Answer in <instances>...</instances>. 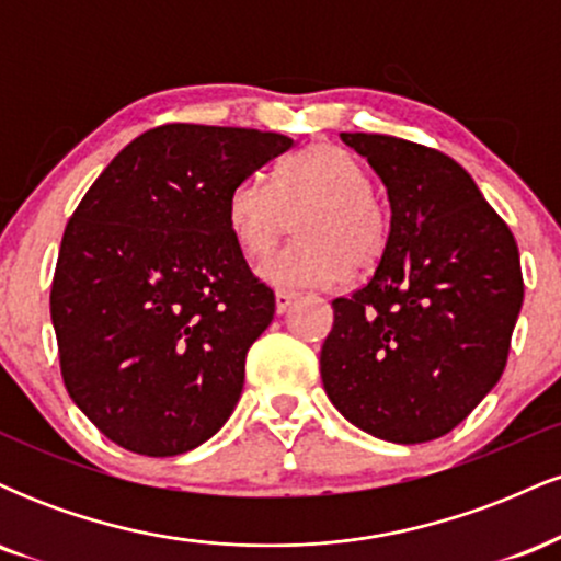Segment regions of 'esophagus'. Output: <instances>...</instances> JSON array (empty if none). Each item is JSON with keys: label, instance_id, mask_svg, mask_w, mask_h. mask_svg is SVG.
<instances>
[{"label": "esophagus", "instance_id": "34e87169", "mask_svg": "<svg viewBox=\"0 0 561 561\" xmlns=\"http://www.w3.org/2000/svg\"><path fill=\"white\" fill-rule=\"evenodd\" d=\"M295 300H298V293H289V289H276V313H285Z\"/></svg>", "mask_w": 561, "mask_h": 561}]
</instances>
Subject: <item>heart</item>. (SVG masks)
Wrapping results in <instances>:
<instances>
[{
  "label": "heart",
  "instance_id": "b5f03b06",
  "mask_svg": "<svg viewBox=\"0 0 561 561\" xmlns=\"http://www.w3.org/2000/svg\"><path fill=\"white\" fill-rule=\"evenodd\" d=\"M295 218L298 240L261 263L276 287H330L369 272L388 248V214L371 192L369 171L343 147L319 141L282 160L272 186L240 179L227 197V227L244 259H263Z\"/></svg>",
  "mask_w": 561,
  "mask_h": 561
}]
</instances>
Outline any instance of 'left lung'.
<instances>
[{"label":"left lung","instance_id":"8db88e82","mask_svg":"<svg viewBox=\"0 0 561 561\" xmlns=\"http://www.w3.org/2000/svg\"><path fill=\"white\" fill-rule=\"evenodd\" d=\"M390 199L388 248L332 300L321 382L334 409L390 443L443 437L495 388L523 308L514 234L456 160L385 134H340Z\"/></svg>","mask_w":561,"mask_h":561}]
</instances>
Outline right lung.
<instances>
[{
  "label": "right lung",
  "instance_id": "1",
  "mask_svg": "<svg viewBox=\"0 0 561 561\" xmlns=\"http://www.w3.org/2000/svg\"><path fill=\"white\" fill-rule=\"evenodd\" d=\"M289 147L255 128H150L70 216L49 295L62 382L121 448L186 454L234 411L276 302L231 240L227 197Z\"/></svg>",
  "mask_w": 561,
  "mask_h": 561
}]
</instances>
